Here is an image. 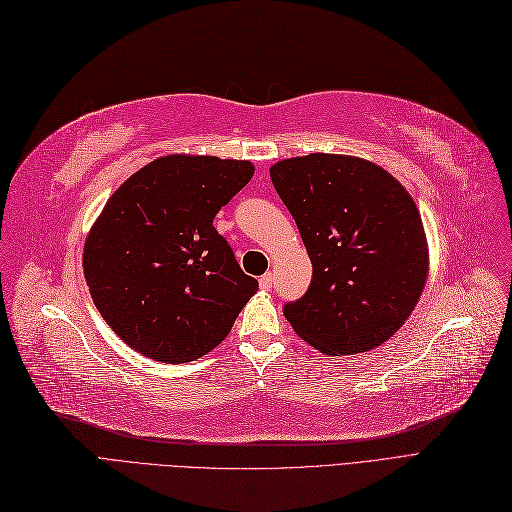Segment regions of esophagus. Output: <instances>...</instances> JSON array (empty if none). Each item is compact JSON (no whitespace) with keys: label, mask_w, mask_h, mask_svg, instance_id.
I'll return each instance as SVG.
<instances>
[{"label":"esophagus","mask_w":512,"mask_h":512,"mask_svg":"<svg viewBox=\"0 0 512 512\" xmlns=\"http://www.w3.org/2000/svg\"><path fill=\"white\" fill-rule=\"evenodd\" d=\"M272 283H274V276H272V272H266V274H263L261 278H259V287L261 289H272Z\"/></svg>","instance_id":"34e87169"}]
</instances>
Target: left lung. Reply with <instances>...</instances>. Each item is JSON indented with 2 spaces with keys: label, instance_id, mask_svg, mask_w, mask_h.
<instances>
[{
  "label": "left lung",
  "instance_id": "obj_1",
  "mask_svg": "<svg viewBox=\"0 0 512 512\" xmlns=\"http://www.w3.org/2000/svg\"><path fill=\"white\" fill-rule=\"evenodd\" d=\"M270 178L312 261V280L285 317L325 355L366 353L415 310L430 249L410 193L376 163L310 153L274 163Z\"/></svg>",
  "mask_w": 512,
  "mask_h": 512
}]
</instances>
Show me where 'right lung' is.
I'll return each mask as SVG.
<instances>
[{
    "instance_id": "add662e5",
    "label": "right lung",
    "mask_w": 512,
    "mask_h": 512,
    "mask_svg": "<svg viewBox=\"0 0 512 512\" xmlns=\"http://www.w3.org/2000/svg\"><path fill=\"white\" fill-rule=\"evenodd\" d=\"M253 174L244 159L166 155L110 195L85 240L82 270L100 315L131 349L185 364L232 332L259 283L212 221Z\"/></svg>"
}]
</instances>
